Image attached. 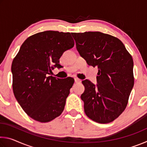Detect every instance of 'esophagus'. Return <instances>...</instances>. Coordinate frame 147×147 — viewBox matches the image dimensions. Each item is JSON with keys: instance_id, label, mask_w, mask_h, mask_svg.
Returning <instances> with one entry per match:
<instances>
[{"instance_id": "obj_1", "label": "esophagus", "mask_w": 147, "mask_h": 147, "mask_svg": "<svg viewBox=\"0 0 147 147\" xmlns=\"http://www.w3.org/2000/svg\"><path fill=\"white\" fill-rule=\"evenodd\" d=\"M74 81H75V83H80L81 82V80H80L78 78H74Z\"/></svg>"}]
</instances>
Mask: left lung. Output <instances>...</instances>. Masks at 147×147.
Here are the masks:
<instances>
[{
  "instance_id": "obj_1",
  "label": "left lung",
  "mask_w": 147,
  "mask_h": 147,
  "mask_svg": "<svg viewBox=\"0 0 147 147\" xmlns=\"http://www.w3.org/2000/svg\"><path fill=\"white\" fill-rule=\"evenodd\" d=\"M76 49L89 65L98 69V85L82 81L84 111L101 124L116 119L126 109L134 84L133 59L118 38L100 32L72 33Z\"/></svg>"
}]
</instances>
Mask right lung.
<instances>
[{"instance_id":"1","label":"right lung","mask_w":147,"mask_h":147,"mask_svg":"<svg viewBox=\"0 0 147 147\" xmlns=\"http://www.w3.org/2000/svg\"><path fill=\"white\" fill-rule=\"evenodd\" d=\"M74 41L69 32L45 31L28 37L11 65L15 97L27 115L47 123L63 112L74 79L49 76Z\"/></svg>"}]
</instances>
